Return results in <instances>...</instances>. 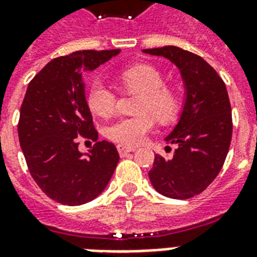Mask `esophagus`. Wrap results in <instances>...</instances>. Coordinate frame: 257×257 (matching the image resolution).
Masks as SVG:
<instances>
[{
	"mask_svg": "<svg viewBox=\"0 0 257 257\" xmlns=\"http://www.w3.org/2000/svg\"><path fill=\"white\" fill-rule=\"evenodd\" d=\"M117 151H118V153H120V156H126L128 153L135 152V151H136V148H132V147H126V145L118 144L117 145Z\"/></svg>",
	"mask_w": 257,
	"mask_h": 257,
	"instance_id": "1",
	"label": "esophagus"
}]
</instances>
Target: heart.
<instances>
[{
    "label": "heart",
    "instance_id": "b5f03b06",
    "mask_svg": "<svg viewBox=\"0 0 257 257\" xmlns=\"http://www.w3.org/2000/svg\"><path fill=\"white\" fill-rule=\"evenodd\" d=\"M117 80L122 90L140 94L135 108L139 116L118 118L109 125L106 136L110 140L135 147L141 144L152 131L155 120L160 124L175 120L180 108L179 96L173 89L164 85V76L157 68L148 64L129 66L118 72ZM86 102L97 116L109 117L116 110L117 96L104 81L96 78L89 85Z\"/></svg>",
    "mask_w": 257,
    "mask_h": 257
}]
</instances>
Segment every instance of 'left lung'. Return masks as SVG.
Instances as JSON below:
<instances>
[{
    "label": "left lung",
    "mask_w": 257,
    "mask_h": 257,
    "mask_svg": "<svg viewBox=\"0 0 257 257\" xmlns=\"http://www.w3.org/2000/svg\"><path fill=\"white\" fill-rule=\"evenodd\" d=\"M143 52L173 62L181 72L187 93L179 122L165 137V143L176 144L177 149L172 159L155 156L149 180L161 195L191 199L216 179L229 151L232 109L227 88L217 72L192 52L177 46Z\"/></svg>",
    "instance_id": "left-lung-1"
}]
</instances>
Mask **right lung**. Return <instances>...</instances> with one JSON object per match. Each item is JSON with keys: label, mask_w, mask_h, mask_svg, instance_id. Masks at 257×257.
Returning <instances> with one entry per match:
<instances>
[{"label": "right lung", "mask_w": 257, "mask_h": 257, "mask_svg": "<svg viewBox=\"0 0 257 257\" xmlns=\"http://www.w3.org/2000/svg\"><path fill=\"white\" fill-rule=\"evenodd\" d=\"M120 49L78 50L48 62L29 82L18 121V139L30 175L41 191L65 205L96 199L120 160L116 147L97 141L85 100L82 73L98 68ZM96 141L78 151L79 136Z\"/></svg>", "instance_id": "obj_1"}]
</instances>
